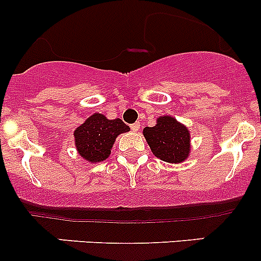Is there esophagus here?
<instances>
[{
  "mask_svg": "<svg viewBox=\"0 0 261 261\" xmlns=\"http://www.w3.org/2000/svg\"><path fill=\"white\" fill-rule=\"evenodd\" d=\"M130 127H131V130H133V131H139V128H140V122L133 123V125H131Z\"/></svg>",
  "mask_w": 261,
  "mask_h": 261,
  "instance_id": "obj_1",
  "label": "esophagus"
}]
</instances>
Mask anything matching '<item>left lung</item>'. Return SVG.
I'll list each match as a JSON object with an SVG mask.
<instances>
[{
  "label": "left lung",
  "mask_w": 261,
  "mask_h": 261,
  "mask_svg": "<svg viewBox=\"0 0 261 261\" xmlns=\"http://www.w3.org/2000/svg\"><path fill=\"white\" fill-rule=\"evenodd\" d=\"M147 145L158 159L170 164L183 163L191 152V133L173 116H160L152 127L143 130Z\"/></svg>",
  "instance_id": "left-lung-1"
}]
</instances>
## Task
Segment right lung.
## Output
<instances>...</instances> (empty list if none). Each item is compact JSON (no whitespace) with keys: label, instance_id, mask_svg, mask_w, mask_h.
I'll return each mask as SVG.
<instances>
[{"label":"right lung","instance_id":"add662e5","mask_svg":"<svg viewBox=\"0 0 261 261\" xmlns=\"http://www.w3.org/2000/svg\"><path fill=\"white\" fill-rule=\"evenodd\" d=\"M128 131L130 127L120 118L110 120L102 114H93L74 130L75 149L91 164L103 162L111 154L116 138Z\"/></svg>","mask_w":261,"mask_h":261}]
</instances>
